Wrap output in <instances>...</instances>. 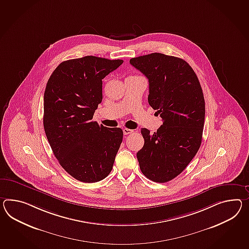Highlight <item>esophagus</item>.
Here are the masks:
<instances>
[{
    "label": "esophagus",
    "instance_id": "esophagus-1",
    "mask_svg": "<svg viewBox=\"0 0 249 249\" xmlns=\"http://www.w3.org/2000/svg\"><path fill=\"white\" fill-rule=\"evenodd\" d=\"M134 130L129 129V128H123V134L124 135H129V134L133 133Z\"/></svg>",
    "mask_w": 249,
    "mask_h": 249
}]
</instances>
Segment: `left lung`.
Returning <instances> with one entry per match:
<instances>
[{"label":"left lung","instance_id":"obj_1","mask_svg":"<svg viewBox=\"0 0 249 249\" xmlns=\"http://www.w3.org/2000/svg\"><path fill=\"white\" fill-rule=\"evenodd\" d=\"M129 63L148 79V103L163 121L154 134L141 128L145 143L137 153L140 170L153 182H168L200 148L205 119L201 86L193 68L179 57L152 53Z\"/></svg>","mask_w":249,"mask_h":249}]
</instances>
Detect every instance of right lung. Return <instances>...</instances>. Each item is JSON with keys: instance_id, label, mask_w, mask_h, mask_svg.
<instances>
[{"instance_id": "add662e5", "label": "right lung", "mask_w": 249, "mask_h": 249, "mask_svg": "<svg viewBox=\"0 0 249 249\" xmlns=\"http://www.w3.org/2000/svg\"><path fill=\"white\" fill-rule=\"evenodd\" d=\"M122 63L93 55L64 61L46 86L47 139L61 166L81 182H99L109 176L122 144V128L91 120L103 100V78Z\"/></svg>"}]
</instances>
